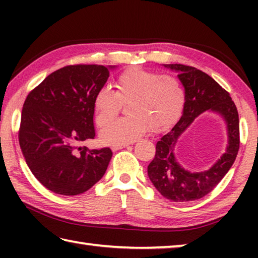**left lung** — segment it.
<instances>
[{"instance_id": "1", "label": "left lung", "mask_w": 258, "mask_h": 258, "mask_svg": "<svg viewBox=\"0 0 258 258\" xmlns=\"http://www.w3.org/2000/svg\"><path fill=\"white\" fill-rule=\"evenodd\" d=\"M108 77L109 69L101 64L67 66L47 76L25 100L21 151L34 176L52 192L84 194L107 171L110 148H92L87 141L95 137V100Z\"/></svg>"}]
</instances>
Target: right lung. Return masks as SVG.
Instances as JSON below:
<instances>
[{
  "instance_id": "obj_1",
  "label": "right lung",
  "mask_w": 258,
  "mask_h": 258,
  "mask_svg": "<svg viewBox=\"0 0 258 258\" xmlns=\"http://www.w3.org/2000/svg\"><path fill=\"white\" fill-rule=\"evenodd\" d=\"M177 73L184 87L182 116L156 145V155L148 166V176L161 196L173 202H192L208 195L233 165L239 150V116L230 94L216 81L197 68L184 64H163ZM220 113L227 123L228 146L225 154L204 172L186 171L176 161L173 148L178 137L205 111Z\"/></svg>"
}]
</instances>
